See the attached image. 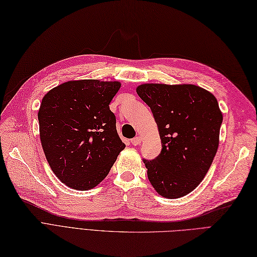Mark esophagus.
<instances>
[{
	"instance_id": "1",
	"label": "esophagus",
	"mask_w": 257,
	"mask_h": 257,
	"mask_svg": "<svg viewBox=\"0 0 257 257\" xmlns=\"http://www.w3.org/2000/svg\"><path fill=\"white\" fill-rule=\"evenodd\" d=\"M131 143H132V145H134V146H137V145H140L141 143H142V137H140V136H137V137H134L133 140L131 141Z\"/></svg>"
}]
</instances>
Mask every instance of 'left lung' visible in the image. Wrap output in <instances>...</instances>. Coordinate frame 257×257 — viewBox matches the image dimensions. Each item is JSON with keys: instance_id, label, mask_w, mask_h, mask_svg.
Segmentation results:
<instances>
[{"instance_id": "obj_1", "label": "left lung", "mask_w": 257, "mask_h": 257, "mask_svg": "<svg viewBox=\"0 0 257 257\" xmlns=\"http://www.w3.org/2000/svg\"><path fill=\"white\" fill-rule=\"evenodd\" d=\"M136 92L150 107L162 144L160 155L144 160L150 184L166 199L188 195L202 182L217 152L223 122L217 99L193 84L145 83Z\"/></svg>"}]
</instances>
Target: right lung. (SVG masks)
I'll list each match as a JSON object with an SVG mask.
<instances>
[{"instance_id": "right-lung-1", "label": "right lung", "mask_w": 257, "mask_h": 257, "mask_svg": "<svg viewBox=\"0 0 257 257\" xmlns=\"http://www.w3.org/2000/svg\"><path fill=\"white\" fill-rule=\"evenodd\" d=\"M120 87L119 81H68L43 97L41 144L54 174L72 189H93L125 148L109 109Z\"/></svg>"}]
</instances>
